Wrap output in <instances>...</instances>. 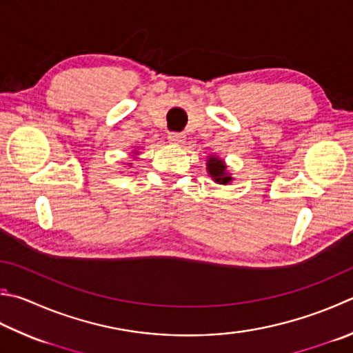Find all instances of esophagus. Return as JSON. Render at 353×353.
Segmentation results:
<instances>
[{"mask_svg": "<svg viewBox=\"0 0 353 353\" xmlns=\"http://www.w3.org/2000/svg\"><path fill=\"white\" fill-rule=\"evenodd\" d=\"M168 141L171 143H182L185 141V134L177 133V131H171V133H168Z\"/></svg>", "mask_w": 353, "mask_h": 353, "instance_id": "obj_1", "label": "esophagus"}]
</instances>
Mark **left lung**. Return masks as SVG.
I'll return each instance as SVG.
<instances>
[{
	"label": "left lung",
	"instance_id": "obj_1",
	"mask_svg": "<svg viewBox=\"0 0 353 353\" xmlns=\"http://www.w3.org/2000/svg\"><path fill=\"white\" fill-rule=\"evenodd\" d=\"M206 167H208V172L216 182L222 183V185H226L231 182V176L226 174L225 163L220 161L219 157H210L208 165H206Z\"/></svg>",
	"mask_w": 353,
	"mask_h": 353
}]
</instances>
